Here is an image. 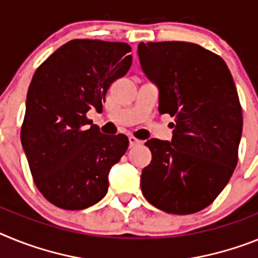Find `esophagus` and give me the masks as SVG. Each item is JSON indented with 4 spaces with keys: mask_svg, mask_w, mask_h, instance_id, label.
Returning a JSON list of instances; mask_svg holds the SVG:
<instances>
[{
    "mask_svg": "<svg viewBox=\"0 0 258 258\" xmlns=\"http://www.w3.org/2000/svg\"><path fill=\"white\" fill-rule=\"evenodd\" d=\"M128 143H130V148L136 147V145H140V144H142V142H140L139 139L134 138V136H130V138H128Z\"/></svg>",
    "mask_w": 258,
    "mask_h": 258,
    "instance_id": "1",
    "label": "esophagus"
}]
</instances>
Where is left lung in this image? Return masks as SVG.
<instances>
[{
    "label": "left lung",
    "mask_w": 258,
    "mask_h": 258,
    "mask_svg": "<svg viewBox=\"0 0 258 258\" xmlns=\"http://www.w3.org/2000/svg\"><path fill=\"white\" fill-rule=\"evenodd\" d=\"M138 54L160 91L158 111L174 116L171 142L145 143L152 161L142 172V192L163 212H200L237 163L243 114L231 73L218 54L192 42H140Z\"/></svg>",
    "instance_id": "left-lung-1"
}]
</instances>
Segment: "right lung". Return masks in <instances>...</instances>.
I'll use <instances>...</instances> for the list:
<instances>
[{"instance_id": "right-lung-1", "label": "right lung", "mask_w": 258, "mask_h": 258, "mask_svg": "<svg viewBox=\"0 0 258 258\" xmlns=\"http://www.w3.org/2000/svg\"><path fill=\"white\" fill-rule=\"evenodd\" d=\"M126 42L75 39L42 62L28 88L21 140L36 187L66 210L95 205L106 195L107 175L128 148L126 135H102L87 118L127 74Z\"/></svg>"}]
</instances>
